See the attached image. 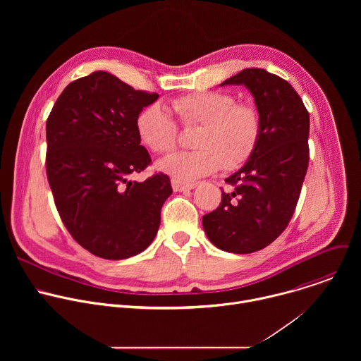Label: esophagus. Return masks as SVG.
I'll use <instances>...</instances> for the list:
<instances>
[{
    "mask_svg": "<svg viewBox=\"0 0 361 361\" xmlns=\"http://www.w3.org/2000/svg\"><path fill=\"white\" fill-rule=\"evenodd\" d=\"M171 185H173L174 191H187V190H192L195 187L194 183H185V181H181L178 178H173Z\"/></svg>",
    "mask_w": 361,
    "mask_h": 361,
    "instance_id": "esophagus-1",
    "label": "esophagus"
}]
</instances>
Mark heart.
I'll list each match as a JSON object with an SVG mask.
<instances>
[{"instance_id":"1","label":"heart","mask_w":361,"mask_h":361,"mask_svg":"<svg viewBox=\"0 0 361 361\" xmlns=\"http://www.w3.org/2000/svg\"><path fill=\"white\" fill-rule=\"evenodd\" d=\"M171 107L185 128H198L195 149L178 152L160 163V169L178 180H194L220 167L235 170L255 151L262 137V116L250 102H237L223 91H198L173 99ZM135 130L152 152L169 154L178 142V128L159 104L144 107Z\"/></svg>"}]
</instances>
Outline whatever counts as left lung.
<instances>
[{
  "label": "left lung",
  "mask_w": 361,
  "mask_h": 361,
  "mask_svg": "<svg viewBox=\"0 0 361 361\" xmlns=\"http://www.w3.org/2000/svg\"><path fill=\"white\" fill-rule=\"evenodd\" d=\"M243 84L262 116V137L252 156L226 183L219 207L202 227L220 250L248 254L271 244L288 226L301 192L310 149V116L297 91L263 68H245L221 85Z\"/></svg>",
  "instance_id": "left-lung-1"
}]
</instances>
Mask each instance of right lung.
<instances>
[{"mask_svg": "<svg viewBox=\"0 0 361 361\" xmlns=\"http://www.w3.org/2000/svg\"><path fill=\"white\" fill-rule=\"evenodd\" d=\"M159 98L95 71L70 82L47 120V178L73 238L91 254L123 260L156 237L167 174L130 180L151 164L135 130L138 113Z\"/></svg>", "mask_w": 361, "mask_h": 361, "instance_id": "add662e5", "label": "right lung"}]
</instances>
